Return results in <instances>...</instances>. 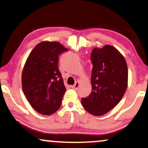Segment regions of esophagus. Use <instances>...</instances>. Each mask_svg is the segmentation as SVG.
<instances>
[{
    "label": "esophagus",
    "instance_id": "obj_1",
    "mask_svg": "<svg viewBox=\"0 0 148 148\" xmlns=\"http://www.w3.org/2000/svg\"><path fill=\"white\" fill-rule=\"evenodd\" d=\"M79 82L78 81L76 82L75 83V84L73 86H72V88L75 89V90H77L78 88H79Z\"/></svg>",
    "mask_w": 148,
    "mask_h": 148
}]
</instances>
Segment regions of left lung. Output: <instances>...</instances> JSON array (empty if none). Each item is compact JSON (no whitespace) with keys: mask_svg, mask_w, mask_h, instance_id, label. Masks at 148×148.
<instances>
[{"mask_svg":"<svg viewBox=\"0 0 148 148\" xmlns=\"http://www.w3.org/2000/svg\"><path fill=\"white\" fill-rule=\"evenodd\" d=\"M90 60L92 91L88 97L82 98V103L90 114L100 116L112 109L124 95L128 75L127 64L117 49L110 45L95 48Z\"/></svg>","mask_w":148,"mask_h":148,"instance_id":"8db88e82","label":"left lung"}]
</instances>
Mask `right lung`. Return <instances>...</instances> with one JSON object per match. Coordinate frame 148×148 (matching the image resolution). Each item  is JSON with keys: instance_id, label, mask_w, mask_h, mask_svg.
<instances>
[{"instance_id": "obj_1", "label": "right lung", "mask_w": 148, "mask_h": 148, "mask_svg": "<svg viewBox=\"0 0 148 148\" xmlns=\"http://www.w3.org/2000/svg\"><path fill=\"white\" fill-rule=\"evenodd\" d=\"M68 49L58 42H42L27 58L22 75L27 99L38 112L50 115L61 106L66 91L58 56Z\"/></svg>"}]
</instances>
